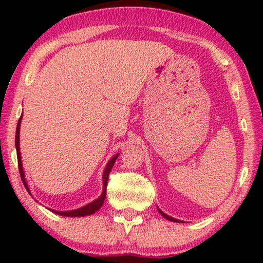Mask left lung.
Instances as JSON below:
<instances>
[{
    "label": "left lung",
    "instance_id": "left-lung-1",
    "mask_svg": "<svg viewBox=\"0 0 263 263\" xmlns=\"http://www.w3.org/2000/svg\"><path fill=\"white\" fill-rule=\"evenodd\" d=\"M158 210H159V212H160V213H161V216H163L164 218H166V219L171 220V221H175V222H182L181 220H179V219H175V218H173V217H171V216L166 215V213H163L161 210H160V209H158Z\"/></svg>",
    "mask_w": 263,
    "mask_h": 263
}]
</instances>
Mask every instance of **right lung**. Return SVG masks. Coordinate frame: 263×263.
<instances>
[{
  "mask_svg": "<svg viewBox=\"0 0 263 263\" xmlns=\"http://www.w3.org/2000/svg\"><path fill=\"white\" fill-rule=\"evenodd\" d=\"M21 121H22V116L18 121V124H17V128H16V137H15V145H16V151H17V160H18V169H20V174H21V179L23 181V184L25 186V189L29 191L30 193V189L28 186V183H26V180H25V176H24V171H23V164H22V158H21V152H20V128H21ZM119 154H116L114 155V158L110 160L106 164V167L104 169V173H103V193L100 196L99 198L95 199V201H92L91 203L87 204V205H84L80 209H77V210H72V211H57V210H51L52 212L57 213V215L59 216H64V217H84V216H89V215H92V213H95L103 205L104 203V199H105V196H106V185H108V179H109V174L111 172V169H112L114 163L116 161V159L118 158Z\"/></svg>",
  "mask_w": 263,
  "mask_h": 263,
  "instance_id": "1",
  "label": "right lung"
}]
</instances>
